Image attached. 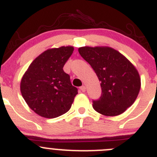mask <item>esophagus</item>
Segmentation results:
<instances>
[{
    "label": "esophagus",
    "mask_w": 157,
    "mask_h": 157,
    "mask_svg": "<svg viewBox=\"0 0 157 157\" xmlns=\"http://www.w3.org/2000/svg\"><path fill=\"white\" fill-rule=\"evenodd\" d=\"M80 91H82V92H85V91H86V87H85V86H81V87H80Z\"/></svg>",
    "instance_id": "esophagus-1"
}]
</instances>
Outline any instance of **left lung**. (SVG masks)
Returning a JSON list of instances; mask_svg holds the SVG:
<instances>
[{
  "label": "left lung",
  "mask_w": 157,
  "mask_h": 157,
  "mask_svg": "<svg viewBox=\"0 0 157 157\" xmlns=\"http://www.w3.org/2000/svg\"><path fill=\"white\" fill-rule=\"evenodd\" d=\"M78 52L91 65L101 82V94L93 100V108L109 117L120 115L129 108L140 91L141 79L133 64L109 47H81Z\"/></svg>",
  "instance_id": "1"
}]
</instances>
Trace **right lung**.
Masks as SVG:
<instances>
[{
  "label": "right lung",
  "mask_w": 157,
  "mask_h": 157,
  "mask_svg": "<svg viewBox=\"0 0 157 157\" xmlns=\"http://www.w3.org/2000/svg\"><path fill=\"white\" fill-rule=\"evenodd\" d=\"M63 46L44 52L29 65L20 84V91L29 108L45 118H56L68 112L77 88L63 70L73 52Z\"/></svg>",
  "instance_id": "right-lung-1"
}]
</instances>
